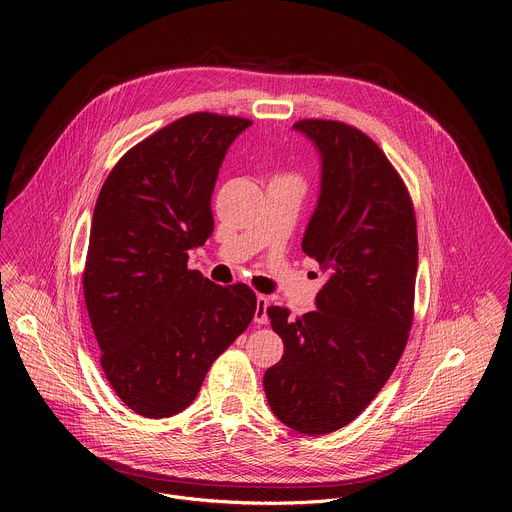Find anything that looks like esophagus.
I'll return each instance as SVG.
<instances>
[{
  "instance_id": "1",
  "label": "esophagus",
  "mask_w": 512,
  "mask_h": 512,
  "mask_svg": "<svg viewBox=\"0 0 512 512\" xmlns=\"http://www.w3.org/2000/svg\"><path fill=\"white\" fill-rule=\"evenodd\" d=\"M267 308H269V300L265 296H257V310H255V324H267Z\"/></svg>"
}]
</instances>
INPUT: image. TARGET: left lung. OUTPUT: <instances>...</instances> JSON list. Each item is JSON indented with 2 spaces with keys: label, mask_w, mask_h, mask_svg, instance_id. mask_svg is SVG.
I'll return each instance as SVG.
<instances>
[{
  "label": "left lung",
  "mask_w": 512,
  "mask_h": 512,
  "mask_svg": "<svg viewBox=\"0 0 512 512\" xmlns=\"http://www.w3.org/2000/svg\"><path fill=\"white\" fill-rule=\"evenodd\" d=\"M294 127L322 154L320 198L302 249L326 271V283L318 310L302 318L267 308L285 350L263 387L279 421L324 435L367 409L407 346L417 223L403 178L367 133L332 119Z\"/></svg>",
  "instance_id": "8db88e82"
}]
</instances>
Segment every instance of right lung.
<instances>
[{
	"mask_svg": "<svg viewBox=\"0 0 512 512\" xmlns=\"http://www.w3.org/2000/svg\"><path fill=\"white\" fill-rule=\"evenodd\" d=\"M249 125L235 115H184L125 152L99 192L85 304L103 373L137 415L184 411L255 316L249 285H216L188 269V251L214 229L218 168Z\"/></svg>",
	"mask_w": 512,
	"mask_h": 512,
	"instance_id": "add662e5",
	"label": "right lung"
}]
</instances>
